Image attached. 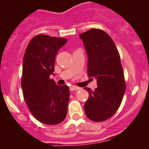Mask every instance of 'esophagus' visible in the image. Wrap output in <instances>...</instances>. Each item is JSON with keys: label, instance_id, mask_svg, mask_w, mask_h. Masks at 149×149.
<instances>
[{"label": "esophagus", "instance_id": "1", "mask_svg": "<svg viewBox=\"0 0 149 149\" xmlns=\"http://www.w3.org/2000/svg\"><path fill=\"white\" fill-rule=\"evenodd\" d=\"M69 89H70V91H78V90L80 89V88L75 86H71L69 87Z\"/></svg>", "mask_w": 149, "mask_h": 149}]
</instances>
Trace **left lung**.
I'll return each mask as SVG.
<instances>
[{"mask_svg":"<svg viewBox=\"0 0 149 149\" xmlns=\"http://www.w3.org/2000/svg\"><path fill=\"white\" fill-rule=\"evenodd\" d=\"M88 55V76L97 80L94 91L84 105L88 119L101 122L114 115L119 109L125 91L120 54L111 38L100 29H92L80 35Z\"/></svg>","mask_w":149,"mask_h":149,"instance_id":"obj_1","label":"left lung"}]
</instances>
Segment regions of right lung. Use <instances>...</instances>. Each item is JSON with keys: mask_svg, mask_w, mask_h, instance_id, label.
<instances>
[{"mask_svg": "<svg viewBox=\"0 0 149 149\" xmlns=\"http://www.w3.org/2000/svg\"><path fill=\"white\" fill-rule=\"evenodd\" d=\"M65 38L38 35L29 43L23 61L21 87L30 112L42 123L56 125L64 120L69 100L68 86H58L54 74L56 54Z\"/></svg>", "mask_w": 149, "mask_h": 149, "instance_id": "1", "label": "right lung"}]
</instances>
